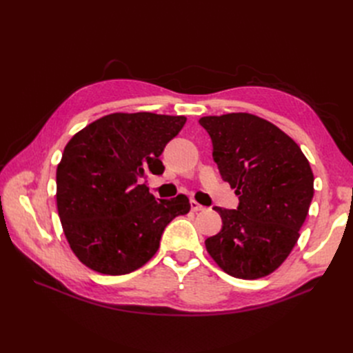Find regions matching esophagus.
<instances>
[{
	"mask_svg": "<svg viewBox=\"0 0 353 353\" xmlns=\"http://www.w3.org/2000/svg\"><path fill=\"white\" fill-rule=\"evenodd\" d=\"M190 205H191V210H193V212H203V210L206 209L205 206H201L200 203H197L196 200H191Z\"/></svg>",
	"mask_w": 353,
	"mask_h": 353,
	"instance_id": "1",
	"label": "esophagus"
}]
</instances>
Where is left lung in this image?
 <instances>
[{
	"instance_id": "8db88e82",
	"label": "left lung",
	"mask_w": 353,
	"mask_h": 353,
	"mask_svg": "<svg viewBox=\"0 0 353 353\" xmlns=\"http://www.w3.org/2000/svg\"><path fill=\"white\" fill-rule=\"evenodd\" d=\"M213 160L236 188L237 209L215 208L222 230L205 244L210 258L231 276L256 280L287 259L314 197L307 159L279 126L250 113L205 116Z\"/></svg>"
}]
</instances>
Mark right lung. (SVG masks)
I'll return each mask as SVG.
<instances>
[{"instance_id": "add662e5", "label": "right lung", "mask_w": 353, "mask_h": 353, "mask_svg": "<svg viewBox=\"0 0 353 353\" xmlns=\"http://www.w3.org/2000/svg\"><path fill=\"white\" fill-rule=\"evenodd\" d=\"M185 116L112 113L87 125L66 144L57 165V210L74 256L105 275L130 274L150 261L175 216L190 212L178 194L156 200L143 184L163 174L165 145Z\"/></svg>"}]
</instances>
